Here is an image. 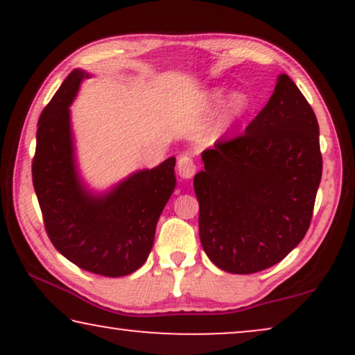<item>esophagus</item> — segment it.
<instances>
[{"instance_id":"34e87169","label":"esophagus","mask_w":355,"mask_h":355,"mask_svg":"<svg viewBox=\"0 0 355 355\" xmlns=\"http://www.w3.org/2000/svg\"><path fill=\"white\" fill-rule=\"evenodd\" d=\"M196 163H193V159L191 157H187V155H182V157H179L178 159V173L179 176L182 179H191L193 174H196Z\"/></svg>"}]
</instances>
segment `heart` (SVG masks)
<instances>
[{"mask_svg": "<svg viewBox=\"0 0 355 355\" xmlns=\"http://www.w3.org/2000/svg\"><path fill=\"white\" fill-rule=\"evenodd\" d=\"M226 95H227V87H223V85L215 87V89H210L208 92H205V94H203V98H202L203 108L205 110L218 108V106L225 101ZM249 105H250V100L245 94H234L231 96L230 103H227L226 118L227 119L241 118V116L244 114L247 110H249Z\"/></svg>", "mask_w": 355, "mask_h": 355, "instance_id": "1", "label": "heart"}]
</instances>
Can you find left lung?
<instances>
[{"mask_svg":"<svg viewBox=\"0 0 355 355\" xmlns=\"http://www.w3.org/2000/svg\"><path fill=\"white\" fill-rule=\"evenodd\" d=\"M318 137L312 106L279 74L244 134L203 150L205 169L193 178L198 234L218 268L257 273L304 239L322 179Z\"/></svg>","mask_w":355,"mask_h":355,"instance_id":"1","label":"left lung"}]
</instances>
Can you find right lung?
Here are the masks:
<instances>
[{
	"label": "right lung",
	"mask_w": 355,
	"mask_h": 355,
	"mask_svg": "<svg viewBox=\"0 0 355 355\" xmlns=\"http://www.w3.org/2000/svg\"><path fill=\"white\" fill-rule=\"evenodd\" d=\"M89 77L72 71L42 111L33 189L56 250L82 270L118 278L148 259L158 218L176 187V158L135 171L106 192L89 189L77 168L69 110Z\"/></svg>",
	"instance_id": "right-lung-1"
}]
</instances>
